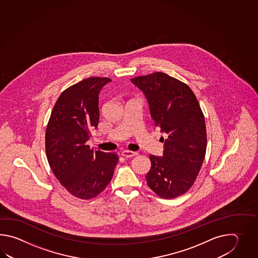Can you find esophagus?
Instances as JSON below:
<instances>
[{"mask_svg": "<svg viewBox=\"0 0 258 258\" xmlns=\"http://www.w3.org/2000/svg\"><path fill=\"white\" fill-rule=\"evenodd\" d=\"M137 152H135V151H129V150H124V151H122L121 152V156H123V157H125V158H132V157H135V156H137Z\"/></svg>", "mask_w": 258, "mask_h": 258, "instance_id": "1", "label": "esophagus"}]
</instances>
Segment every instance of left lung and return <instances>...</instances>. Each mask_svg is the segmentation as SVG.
Segmentation results:
<instances>
[{"label": "left lung", "mask_w": 258, "mask_h": 258, "mask_svg": "<svg viewBox=\"0 0 258 258\" xmlns=\"http://www.w3.org/2000/svg\"><path fill=\"white\" fill-rule=\"evenodd\" d=\"M131 82L145 94L151 118L165 135L163 156H149L148 185L160 198H178L192 187L206 155L207 129L200 105L186 84L161 72Z\"/></svg>", "instance_id": "1"}]
</instances>
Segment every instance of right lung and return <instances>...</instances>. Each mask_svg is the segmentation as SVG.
Returning a JSON list of instances; mask_svg holds the SVG:
<instances>
[{
  "label": "right lung",
  "instance_id": "add662e5",
  "mask_svg": "<svg viewBox=\"0 0 258 258\" xmlns=\"http://www.w3.org/2000/svg\"><path fill=\"white\" fill-rule=\"evenodd\" d=\"M111 79L89 77L66 89L57 99L45 136L49 167L76 198L90 199L104 190L118 162L116 153L89 148L99 121V94Z\"/></svg>",
  "mask_w": 258,
  "mask_h": 258
}]
</instances>
